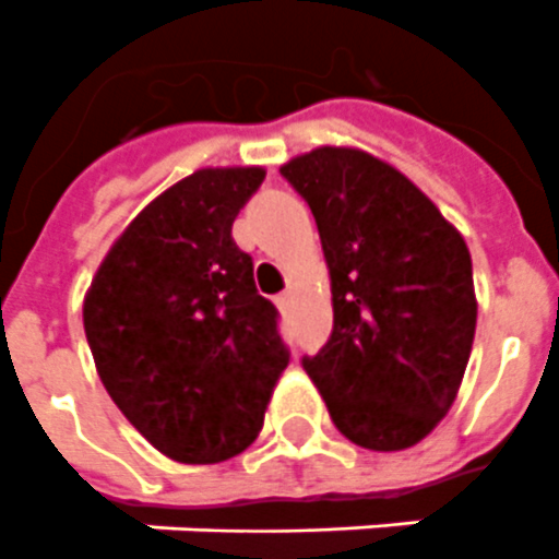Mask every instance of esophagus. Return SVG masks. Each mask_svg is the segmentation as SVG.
<instances>
[{"label": "esophagus", "instance_id": "34e87169", "mask_svg": "<svg viewBox=\"0 0 559 559\" xmlns=\"http://www.w3.org/2000/svg\"><path fill=\"white\" fill-rule=\"evenodd\" d=\"M275 305H278L281 310H284V313H287L289 307H293V289H284V293H281V296L275 298Z\"/></svg>", "mask_w": 559, "mask_h": 559}]
</instances>
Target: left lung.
<instances>
[{
    "label": "left lung",
    "mask_w": 559,
    "mask_h": 559,
    "mask_svg": "<svg viewBox=\"0 0 559 559\" xmlns=\"http://www.w3.org/2000/svg\"><path fill=\"white\" fill-rule=\"evenodd\" d=\"M310 205L331 270L333 331L301 366L348 441L415 447L450 412L476 336L464 237L400 170L354 147L281 168Z\"/></svg>",
    "instance_id": "1"
}]
</instances>
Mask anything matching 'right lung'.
Here are the masks:
<instances>
[{"label": "right lung", "mask_w": 559, "mask_h": 559, "mask_svg": "<svg viewBox=\"0 0 559 559\" xmlns=\"http://www.w3.org/2000/svg\"><path fill=\"white\" fill-rule=\"evenodd\" d=\"M263 168H205L124 228L83 301L104 389L168 459L217 464L258 438L289 350L231 223Z\"/></svg>", "instance_id": "1"}]
</instances>
